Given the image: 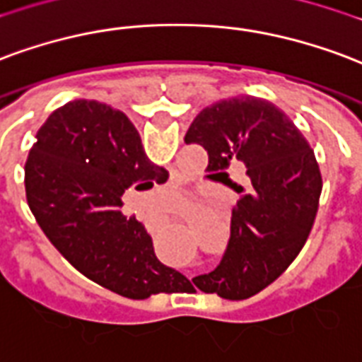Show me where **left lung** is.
<instances>
[{
    "mask_svg": "<svg viewBox=\"0 0 362 362\" xmlns=\"http://www.w3.org/2000/svg\"><path fill=\"white\" fill-rule=\"evenodd\" d=\"M184 141L205 147L209 178L230 184L240 199L221 264L184 280L182 290L247 299L274 282L309 238L322 192L315 151L288 115L253 95L205 107ZM235 160L248 168L243 185L226 173Z\"/></svg>",
    "mask_w": 362,
    "mask_h": 362,
    "instance_id": "obj_1",
    "label": "left lung"
}]
</instances>
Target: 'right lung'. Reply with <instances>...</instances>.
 <instances>
[{
    "mask_svg": "<svg viewBox=\"0 0 362 362\" xmlns=\"http://www.w3.org/2000/svg\"><path fill=\"white\" fill-rule=\"evenodd\" d=\"M168 173L147 159L140 134L119 109L74 99L36 134L24 188L47 240L84 276L128 299L184 291L180 272L155 255L151 235L122 215L128 188L149 189Z\"/></svg>",
    "mask_w": 362,
    "mask_h": 362,
    "instance_id": "right-lung-1",
    "label": "right lung"
}]
</instances>
